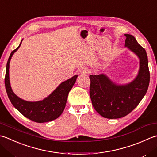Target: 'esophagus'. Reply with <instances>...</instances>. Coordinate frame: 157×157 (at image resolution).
Here are the masks:
<instances>
[{
	"mask_svg": "<svg viewBox=\"0 0 157 157\" xmlns=\"http://www.w3.org/2000/svg\"><path fill=\"white\" fill-rule=\"evenodd\" d=\"M89 73H90V69L88 68H83L80 70V71H79V74H88Z\"/></svg>",
	"mask_w": 157,
	"mask_h": 157,
	"instance_id": "34e87169",
	"label": "esophagus"
}]
</instances>
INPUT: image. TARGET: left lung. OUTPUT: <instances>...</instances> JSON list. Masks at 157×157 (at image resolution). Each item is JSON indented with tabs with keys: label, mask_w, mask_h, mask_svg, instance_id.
<instances>
[{
	"label": "left lung",
	"mask_w": 157,
	"mask_h": 157,
	"mask_svg": "<svg viewBox=\"0 0 157 157\" xmlns=\"http://www.w3.org/2000/svg\"><path fill=\"white\" fill-rule=\"evenodd\" d=\"M125 47L140 59V69L133 81L118 85L104 74L90 75V97L94 109L105 118L127 116L136 108L146 94L150 83L148 61L145 49L133 35L125 34Z\"/></svg>",
	"instance_id": "obj_1"
}]
</instances>
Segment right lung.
Returning a JSON list of instances; mask_svg holds the SVG:
<instances>
[{"instance_id": "obj_1", "label": "right lung", "mask_w": 157, "mask_h": 157, "mask_svg": "<svg viewBox=\"0 0 157 157\" xmlns=\"http://www.w3.org/2000/svg\"><path fill=\"white\" fill-rule=\"evenodd\" d=\"M21 44L11 52L7 63L6 67V73L5 78V84L6 91L8 95L9 100L15 108L19 111L21 114L31 121L36 122H50L62 114L64 107L66 105L68 94L73 86L74 85L78 78V75H74L67 80L61 83L57 88L52 92L48 97L42 101L30 102L20 99L12 90L10 81H9V63L11 58L16 52Z\"/></svg>"}]
</instances>
